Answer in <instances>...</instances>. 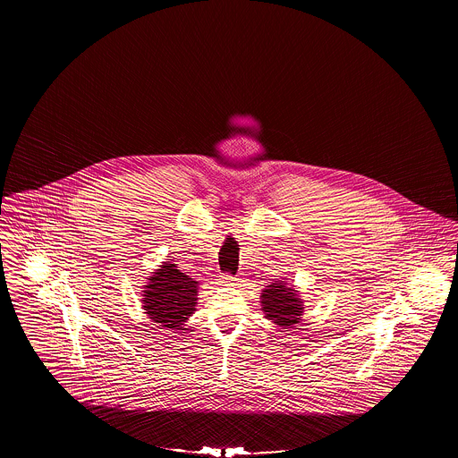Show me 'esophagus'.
<instances>
[{"instance_id":"obj_1","label":"esophagus","mask_w":458,"mask_h":458,"mask_svg":"<svg viewBox=\"0 0 458 458\" xmlns=\"http://www.w3.org/2000/svg\"><path fill=\"white\" fill-rule=\"evenodd\" d=\"M240 283L241 279L231 276V274H224V276H222V284H224V286H238Z\"/></svg>"}]
</instances>
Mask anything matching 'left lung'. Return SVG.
<instances>
[{"label": "left lung", "instance_id": "left-lung-1", "mask_svg": "<svg viewBox=\"0 0 458 458\" xmlns=\"http://www.w3.org/2000/svg\"><path fill=\"white\" fill-rule=\"evenodd\" d=\"M265 318L274 322L279 327L288 329L298 324L303 315V301L298 296V291L291 288L284 281H274L264 289L260 296Z\"/></svg>", "mask_w": 458, "mask_h": 458}]
</instances>
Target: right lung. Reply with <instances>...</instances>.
I'll return each mask as SVG.
<instances>
[{
  "mask_svg": "<svg viewBox=\"0 0 458 458\" xmlns=\"http://www.w3.org/2000/svg\"><path fill=\"white\" fill-rule=\"evenodd\" d=\"M198 281L181 272L175 264L164 262L143 291V309L148 318L167 329L184 331V322L193 315Z\"/></svg>",
  "mask_w": 458,
  "mask_h": 458,
  "instance_id": "1",
  "label": "right lung"
}]
</instances>
